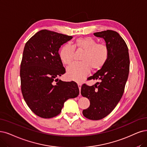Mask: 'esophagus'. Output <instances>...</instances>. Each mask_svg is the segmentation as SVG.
I'll return each instance as SVG.
<instances>
[{"label":"esophagus","instance_id":"34e87169","mask_svg":"<svg viewBox=\"0 0 147 147\" xmlns=\"http://www.w3.org/2000/svg\"><path fill=\"white\" fill-rule=\"evenodd\" d=\"M78 87H79V91H80V90H81V86H82V84H81L80 83H78Z\"/></svg>","mask_w":147,"mask_h":147}]
</instances>
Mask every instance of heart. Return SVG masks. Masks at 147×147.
Returning <instances> with one entry per match:
<instances>
[{
    "label": "heart",
    "mask_w": 147,
    "mask_h": 147,
    "mask_svg": "<svg viewBox=\"0 0 147 147\" xmlns=\"http://www.w3.org/2000/svg\"><path fill=\"white\" fill-rule=\"evenodd\" d=\"M82 50L84 53L80 63H73L68 67V77L73 80L80 82L90 72L100 69L108 61L110 55L109 48L104 43L97 42L90 37H80L75 41L73 47L63 45L60 50L59 57L64 64H69L73 61L74 48Z\"/></svg>",
    "instance_id": "heart-1"
}]
</instances>
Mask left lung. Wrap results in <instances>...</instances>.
Returning a JSON list of instances; mask_svg holds the SVG:
<instances>
[{"mask_svg": "<svg viewBox=\"0 0 147 147\" xmlns=\"http://www.w3.org/2000/svg\"><path fill=\"white\" fill-rule=\"evenodd\" d=\"M94 35L105 40L110 55L104 66L90 77L100 82L92 86L84 84L81 94L90 102L83 115L91 120H100L109 115L121 99L128 77L129 58L126 43L117 32L107 30Z\"/></svg>", "mask_w": 147, "mask_h": 147, "instance_id": "obj_1", "label": "left lung"}]
</instances>
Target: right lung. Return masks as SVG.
<instances>
[{
  "label": "right lung",
  "instance_id": "obj_1",
  "mask_svg": "<svg viewBox=\"0 0 147 147\" xmlns=\"http://www.w3.org/2000/svg\"><path fill=\"white\" fill-rule=\"evenodd\" d=\"M72 38L43 30L32 36L25 45L20 70L21 90L27 105L40 117L57 116L64 102L79 94L78 86L73 81L54 82L65 73L59 48Z\"/></svg>",
  "mask_w": 147,
  "mask_h": 147
}]
</instances>
